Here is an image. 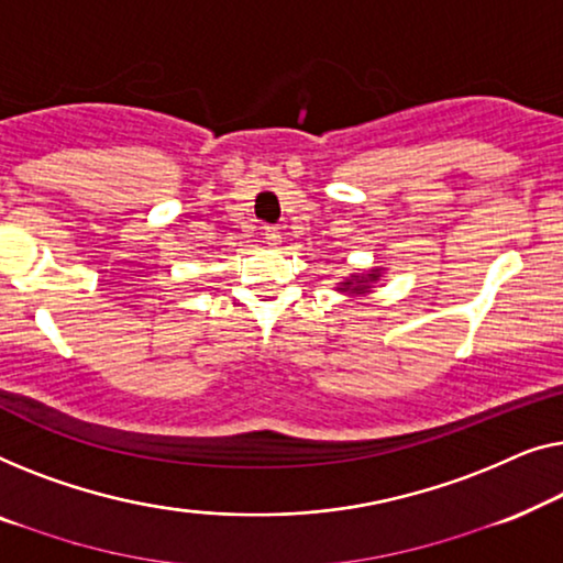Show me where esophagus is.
I'll list each match as a JSON object with an SVG mask.
<instances>
[{"label":"esophagus","mask_w":563,"mask_h":563,"mask_svg":"<svg viewBox=\"0 0 563 563\" xmlns=\"http://www.w3.org/2000/svg\"><path fill=\"white\" fill-rule=\"evenodd\" d=\"M263 240H265L267 244H280L278 227H263Z\"/></svg>","instance_id":"obj_1"}]
</instances>
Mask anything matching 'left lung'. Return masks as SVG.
Segmentation results:
<instances>
[{"instance_id": "8db88e82", "label": "left lung", "mask_w": 563, "mask_h": 563, "mask_svg": "<svg viewBox=\"0 0 563 563\" xmlns=\"http://www.w3.org/2000/svg\"><path fill=\"white\" fill-rule=\"evenodd\" d=\"M379 280V271H369L364 275H350L344 283L336 285L339 292H350V296H362V292H369L372 283Z\"/></svg>"}]
</instances>
